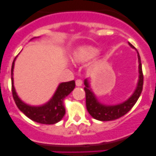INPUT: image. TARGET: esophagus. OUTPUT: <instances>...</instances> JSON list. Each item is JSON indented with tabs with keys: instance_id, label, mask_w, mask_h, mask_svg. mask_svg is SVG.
<instances>
[{
	"instance_id": "34e87169",
	"label": "esophagus",
	"mask_w": 156,
	"mask_h": 156,
	"mask_svg": "<svg viewBox=\"0 0 156 156\" xmlns=\"http://www.w3.org/2000/svg\"><path fill=\"white\" fill-rule=\"evenodd\" d=\"M82 80L81 79H77L76 81H75V84H76V86H78V87H80V86L82 85Z\"/></svg>"
}]
</instances>
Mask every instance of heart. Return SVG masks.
Wrapping results in <instances>:
<instances>
[{"mask_svg": "<svg viewBox=\"0 0 156 156\" xmlns=\"http://www.w3.org/2000/svg\"><path fill=\"white\" fill-rule=\"evenodd\" d=\"M98 53L99 50L93 47H80L73 52L72 55V59L76 62H85L95 57Z\"/></svg>", "mask_w": 156, "mask_h": 156, "instance_id": "b5f03b06", "label": "heart"}]
</instances>
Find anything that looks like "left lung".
<instances>
[{
    "label": "left lung",
    "mask_w": 156,
    "mask_h": 156,
    "mask_svg": "<svg viewBox=\"0 0 156 156\" xmlns=\"http://www.w3.org/2000/svg\"><path fill=\"white\" fill-rule=\"evenodd\" d=\"M129 45L132 48L136 49L130 43H129ZM137 56L138 62H139L140 73L137 87H136L133 95L128 100L124 102V103L118 105H115V106H106V105L101 104L97 100L94 93L91 91V89L90 88L87 80H84L86 106H87V109L89 114L94 119L99 121H103V122L115 120V119H118L122 117V116L125 115L134 106L135 103H136L137 100L139 99L141 93H142L143 85H144V74H143L142 70V64H141L140 56L138 52Z\"/></svg>",
    "instance_id": "8db88e82"
}]
</instances>
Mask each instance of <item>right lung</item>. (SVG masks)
Returning a JSON list of instances; mask_svg holds the SVG:
<instances>
[{
	"instance_id": "right-lung-1",
	"label": "right lung",
	"mask_w": 156,
	"mask_h": 156,
	"mask_svg": "<svg viewBox=\"0 0 156 156\" xmlns=\"http://www.w3.org/2000/svg\"><path fill=\"white\" fill-rule=\"evenodd\" d=\"M14 59L11 68V81H12V94L16 105L19 109L34 122L44 125H53L59 122L66 113L63 100L75 87V81L61 83L55 92L51 100L46 104L41 106H31L23 103L16 93L13 86L12 72L14 68Z\"/></svg>"
}]
</instances>
